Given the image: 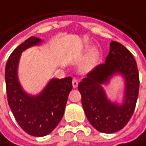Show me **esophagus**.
Instances as JSON below:
<instances>
[{"label":"esophagus","instance_id":"34e87169","mask_svg":"<svg viewBox=\"0 0 146 146\" xmlns=\"http://www.w3.org/2000/svg\"><path fill=\"white\" fill-rule=\"evenodd\" d=\"M72 86H73L74 88H76L78 87V81L76 79H73V81H72Z\"/></svg>","mask_w":146,"mask_h":146}]
</instances>
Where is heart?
I'll list each match as a JSON object with an SVG mask.
<instances>
[{
    "label": "heart",
    "instance_id": "heart-1",
    "mask_svg": "<svg viewBox=\"0 0 146 146\" xmlns=\"http://www.w3.org/2000/svg\"><path fill=\"white\" fill-rule=\"evenodd\" d=\"M99 60V52L95 50L91 51L84 58L82 64V69L83 70H92Z\"/></svg>",
    "mask_w": 146,
    "mask_h": 146
}]
</instances>
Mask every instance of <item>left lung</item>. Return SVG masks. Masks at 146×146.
Returning a JSON list of instances; mask_svg holds the SVG:
<instances>
[{"mask_svg": "<svg viewBox=\"0 0 146 146\" xmlns=\"http://www.w3.org/2000/svg\"><path fill=\"white\" fill-rule=\"evenodd\" d=\"M115 74L124 78L123 102H111L103 88ZM139 78L133 54L121 43L112 40L106 63L98 65L78 85L85 115L98 131L112 133L122 129L130 120L137 102Z\"/></svg>", "mask_w": 146, "mask_h": 146, "instance_id": "obj_1", "label": "left lung"}]
</instances>
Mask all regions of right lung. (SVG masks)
<instances>
[{
	"instance_id": "right-lung-1",
	"label": "right lung",
	"mask_w": 146,
	"mask_h": 146,
	"mask_svg": "<svg viewBox=\"0 0 146 146\" xmlns=\"http://www.w3.org/2000/svg\"><path fill=\"white\" fill-rule=\"evenodd\" d=\"M40 42L41 40L35 36L25 40L11 53L5 70L8 105L22 129L36 137L49 134L58 126L64 115L68 96L72 89L70 76L51 79L36 95L29 94L23 89L18 76L21 53Z\"/></svg>"
}]
</instances>
